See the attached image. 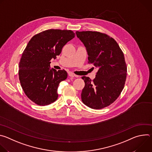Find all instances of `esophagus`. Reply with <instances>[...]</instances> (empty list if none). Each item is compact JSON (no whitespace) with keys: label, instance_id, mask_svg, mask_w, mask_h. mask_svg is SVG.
<instances>
[{"label":"esophagus","instance_id":"1","mask_svg":"<svg viewBox=\"0 0 152 152\" xmlns=\"http://www.w3.org/2000/svg\"><path fill=\"white\" fill-rule=\"evenodd\" d=\"M69 76L70 77H77L76 75H75L74 73H72V72H69Z\"/></svg>","mask_w":152,"mask_h":152}]
</instances>
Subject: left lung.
Instances as JSON below:
<instances>
[{
    "label": "left lung",
    "instance_id": "left-lung-1",
    "mask_svg": "<svg viewBox=\"0 0 152 152\" xmlns=\"http://www.w3.org/2000/svg\"><path fill=\"white\" fill-rule=\"evenodd\" d=\"M76 34L86 48L88 63L98 69L93 80L82 77L85 82L82 101L92 109H102L114 102L124 88L127 66L123 52L116 41L106 34L96 31Z\"/></svg>",
    "mask_w": 152,
    "mask_h": 152
}]
</instances>
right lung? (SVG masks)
<instances>
[{
	"mask_svg": "<svg viewBox=\"0 0 152 152\" xmlns=\"http://www.w3.org/2000/svg\"><path fill=\"white\" fill-rule=\"evenodd\" d=\"M75 37L71 30L48 29L32 37L19 62L18 77L26 96L40 106L56 100L59 83L66 79V70L50 69V60L56 59L62 48Z\"/></svg>",
	"mask_w": 152,
	"mask_h": 152,
	"instance_id": "add662e5",
	"label": "right lung"
}]
</instances>
